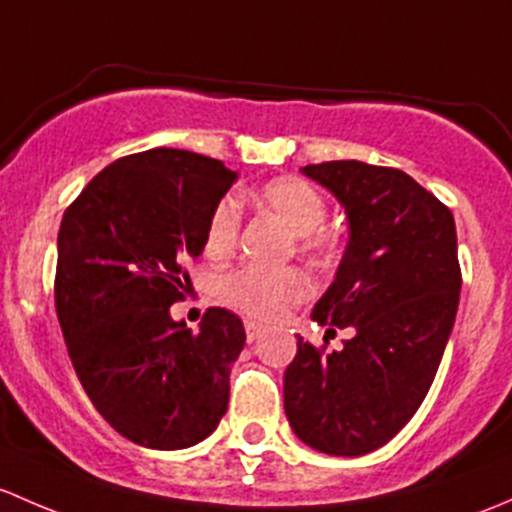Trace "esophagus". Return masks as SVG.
<instances>
[{
  "label": "esophagus",
  "mask_w": 512,
  "mask_h": 512,
  "mask_svg": "<svg viewBox=\"0 0 512 512\" xmlns=\"http://www.w3.org/2000/svg\"><path fill=\"white\" fill-rule=\"evenodd\" d=\"M244 328H246V340L249 342H254V340H258V335H261V325L256 323V320H246L244 323Z\"/></svg>",
  "instance_id": "34e87169"
}]
</instances>
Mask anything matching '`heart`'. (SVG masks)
<instances>
[{
    "label": "heart",
    "instance_id": "1",
    "mask_svg": "<svg viewBox=\"0 0 512 512\" xmlns=\"http://www.w3.org/2000/svg\"><path fill=\"white\" fill-rule=\"evenodd\" d=\"M258 204L276 214L295 236H300V249L305 254H323L328 239L320 234V226L328 217V207L318 189L300 177H278L263 184ZM241 229V209L236 199L224 197L212 209L207 221L209 256H226L236 246ZM313 291V283L298 268H239L219 278V300L239 313L256 320H278L303 303Z\"/></svg>",
    "mask_w": 512,
    "mask_h": 512
}]
</instances>
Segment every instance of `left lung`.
<instances>
[{
	"label": "left lung",
	"mask_w": 512,
	"mask_h": 512,
	"mask_svg": "<svg viewBox=\"0 0 512 512\" xmlns=\"http://www.w3.org/2000/svg\"><path fill=\"white\" fill-rule=\"evenodd\" d=\"M345 207L350 241L313 320L352 333L325 355L303 337L283 374L295 436L365 456L402 431L434 382L461 293L453 214L407 172L357 160L303 167Z\"/></svg>",
	"instance_id": "left-lung-1"
}]
</instances>
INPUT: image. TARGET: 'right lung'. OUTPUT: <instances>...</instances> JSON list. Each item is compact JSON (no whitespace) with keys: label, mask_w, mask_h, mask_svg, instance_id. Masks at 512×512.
I'll return each instance as SVG.
<instances>
[{"label":"right lung","mask_w":512,"mask_h":512,"mask_svg":"<svg viewBox=\"0 0 512 512\" xmlns=\"http://www.w3.org/2000/svg\"><path fill=\"white\" fill-rule=\"evenodd\" d=\"M234 182L224 162L155 147L98 172L63 214L54 291L68 357L100 416L145 449L199 444L229 407L244 323L209 308L192 333L170 305Z\"/></svg>","instance_id":"1"}]
</instances>
